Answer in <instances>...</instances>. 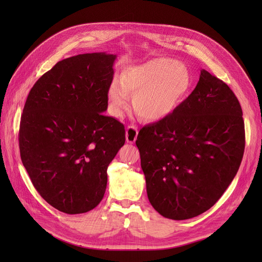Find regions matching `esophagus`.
I'll use <instances>...</instances> for the list:
<instances>
[{"instance_id": "obj_1", "label": "esophagus", "mask_w": 262, "mask_h": 262, "mask_svg": "<svg viewBox=\"0 0 262 262\" xmlns=\"http://www.w3.org/2000/svg\"><path fill=\"white\" fill-rule=\"evenodd\" d=\"M138 128L136 125H130L126 128V131H125V139H126V142L128 143H134L136 142L137 138H138Z\"/></svg>"}]
</instances>
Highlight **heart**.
Instances as JSON below:
<instances>
[{"label": "heart", "instance_id": "b5f03b06", "mask_svg": "<svg viewBox=\"0 0 262 262\" xmlns=\"http://www.w3.org/2000/svg\"><path fill=\"white\" fill-rule=\"evenodd\" d=\"M190 86L185 66L168 58H156L125 69L120 78L108 87V100L116 115H121L133 96V109L146 121L156 122L169 117L181 104Z\"/></svg>", "mask_w": 262, "mask_h": 262}]
</instances>
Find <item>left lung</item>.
I'll use <instances>...</instances> for the list:
<instances>
[{
	"label": "left lung",
	"mask_w": 262,
	"mask_h": 262,
	"mask_svg": "<svg viewBox=\"0 0 262 262\" xmlns=\"http://www.w3.org/2000/svg\"><path fill=\"white\" fill-rule=\"evenodd\" d=\"M141 167L152 207L166 219L208 211L241 166L245 124L233 91L201 70L193 92L164 120L138 134Z\"/></svg>",
	"instance_id": "obj_1"
}]
</instances>
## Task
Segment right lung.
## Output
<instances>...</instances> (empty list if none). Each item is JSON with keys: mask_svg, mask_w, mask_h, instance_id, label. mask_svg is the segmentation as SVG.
<instances>
[{"mask_svg": "<svg viewBox=\"0 0 262 262\" xmlns=\"http://www.w3.org/2000/svg\"><path fill=\"white\" fill-rule=\"evenodd\" d=\"M117 54L58 62L30 90L19 126L24 167L43 199L67 214L96 208L107 168L125 142L124 125L105 116Z\"/></svg>", "mask_w": 262, "mask_h": 262, "instance_id": "right-lung-1", "label": "right lung"}]
</instances>
